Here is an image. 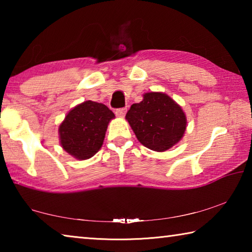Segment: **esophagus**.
<instances>
[{"instance_id": "34e87169", "label": "esophagus", "mask_w": 252, "mask_h": 252, "mask_svg": "<svg viewBox=\"0 0 252 252\" xmlns=\"http://www.w3.org/2000/svg\"><path fill=\"white\" fill-rule=\"evenodd\" d=\"M126 109H125V108H122V109H117L116 110V114L118 117H120V118H123L126 116Z\"/></svg>"}]
</instances>
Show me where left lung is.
<instances>
[{"mask_svg":"<svg viewBox=\"0 0 252 252\" xmlns=\"http://www.w3.org/2000/svg\"><path fill=\"white\" fill-rule=\"evenodd\" d=\"M126 118L139 141L158 152L180 141L187 126L181 106L159 92L146 93L140 103L131 105Z\"/></svg>","mask_w":252,"mask_h":252,"instance_id":"1","label":"left lung"}]
</instances>
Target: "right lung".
Here are the masks:
<instances>
[{
  "label": "right lung",
  "mask_w": 252,
  "mask_h": 252,
  "mask_svg": "<svg viewBox=\"0 0 252 252\" xmlns=\"http://www.w3.org/2000/svg\"><path fill=\"white\" fill-rule=\"evenodd\" d=\"M114 113L108 106L85 101L72 109L60 126V140L64 150L76 159L87 160L103 144L106 127Z\"/></svg>",
  "instance_id": "right-lung-1"
}]
</instances>
